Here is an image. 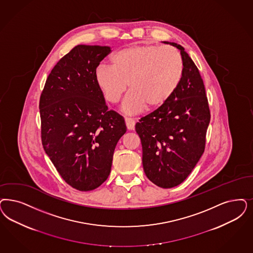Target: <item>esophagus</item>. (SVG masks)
Listing matches in <instances>:
<instances>
[{"instance_id":"obj_1","label":"esophagus","mask_w":253,"mask_h":253,"mask_svg":"<svg viewBox=\"0 0 253 253\" xmlns=\"http://www.w3.org/2000/svg\"><path fill=\"white\" fill-rule=\"evenodd\" d=\"M125 123H126V126H127V129L129 131H132L134 129V126H135V121L133 119L131 118H125Z\"/></svg>"}]
</instances>
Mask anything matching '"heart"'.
<instances>
[{"label": "heart", "instance_id": "obj_1", "mask_svg": "<svg viewBox=\"0 0 253 253\" xmlns=\"http://www.w3.org/2000/svg\"><path fill=\"white\" fill-rule=\"evenodd\" d=\"M112 66L95 72L97 86L111 104L120 101L127 87L131 91L122 104L128 115L158 108L171 98L183 75V61L173 46L132 45L114 54Z\"/></svg>", "mask_w": 253, "mask_h": 253}]
</instances>
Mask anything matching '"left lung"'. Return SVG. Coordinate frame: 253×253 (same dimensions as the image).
<instances>
[{
    "label": "left lung",
    "instance_id": "obj_1",
    "mask_svg": "<svg viewBox=\"0 0 253 253\" xmlns=\"http://www.w3.org/2000/svg\"><path fill=\"white\" fill-rule=\"evenodd\" d=\"M183 75L174 94L135 124L143 150V168L152 183L170 189L182 183L204 153L210 122L208 98L199 70L183 46Z\"/></svg>",
    "mask_w": 253,
    "mask_h": 253
}]
</instances>
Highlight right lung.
Listing matches in <instances>:
<instances>
[{
  "instance_id": "add662e5",
  "label": "right lung",
  "mask_w": 253,
  "mask_h": 253,
  "mask_svg": "<svg viewBox=\"0 0 253 253\" xmlns=\"http://www.w3.org/2000/svg\"><path fill=\"white\" fill-rule=\"evenodd\" d=\"M110 51L106 45L75 46L54 66L40 98L44 151L65 182L81 192L107 179L127 131L96 83V68Z\"/></svg>"
}]
</instances>
